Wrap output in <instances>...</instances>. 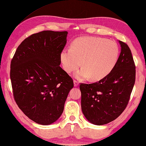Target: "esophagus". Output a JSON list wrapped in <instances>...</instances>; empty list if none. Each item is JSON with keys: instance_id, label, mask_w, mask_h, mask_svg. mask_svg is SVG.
Masks as SVG:
<instances>
[{"instance_id": "obj_1", "label": "esophagus", "mask_w": 146, "mask_h": 146, "mask_svg": "<svg viewBox=\"0 0 146 146\" xmlns=\"http://www.w3.org/2000/svg\"><path fill=\"white\" fill-rule=\"evenodd\" d=\"M74 86L75 87H77V86H79V82L76 81V80H74Z\"/></svg>"}]
</instances>
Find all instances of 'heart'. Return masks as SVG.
<instances>
[{
  "label": "heart",
  "instance_id": "b5f03b06",
  "mask_svg": "<svg viewBox=\"0 0 146 146\" xmlns=\"http://www.w3.org/2000/svg\"><path fill=\"white\" fill-rule=\"evenodd\" d=\"M119 47L113 40L96 36H82L73 41L72 46L60 53V61L64 70L71 73L81 66L74 74L76 79L83 80L91 77L100 80L113 69L119 55ZM82 62H81V61Z\"/></svg>",
  "mask_w": 146,
  "mask_h": 146
}]
</instances>
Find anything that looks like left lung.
<instances>
[{
	"instance_id": "1",
	"label": "left lung",
	"mask_w": 146,
	"mask_h": 146,
	"mask_svg": "<svg viewBox=\"0 0 146 146\" xmlns=\"http://www.w3.org/2000/svg\"><path fill=\"white\" fill-rule=\"evenodd\" d=\"M118 42L121 52L111 72L98 82L80 85L83 114L96 125L111 122L121 114L135 84V66L131 51L126 43Z\"/></svg>"
}]
</instances>
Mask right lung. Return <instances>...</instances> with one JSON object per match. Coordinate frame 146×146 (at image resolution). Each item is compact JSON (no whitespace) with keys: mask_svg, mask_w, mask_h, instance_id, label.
Segmentation results:
<instances>
[{"mask_svg":"<svg viewBox=\"0 0 146 146\" xmlns=\"http://www.w3.org/2000/svg\"><path fill=\"white\" fill-rule=\"evenodd\" d=\"M67 31H43L26 38L11 60L10 77L17 106L38 124L54 123L64 111L73 80L60 67Z\"/></svg>","mask_w":146,"mask_h":146,"instance_id":"add662e5","label":"right lung"}]
</instances>
